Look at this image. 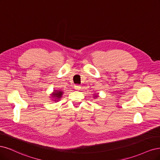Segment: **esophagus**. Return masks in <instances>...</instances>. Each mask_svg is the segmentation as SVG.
Returning <instances> with one entry per match:
<instances>
[{"label": "esophagus", "mask_w": 160, "mask_h": 160, "mask_svg": "<svg viewBox=\"0 0 160 160\" xmlns=\"http://www.w3.org/2000/svg\"><path fill=\"white\" fill-rule=\"evenodd\" d=\"M74 88L76 90H79L81 88V86L80 85H78V84H76V85H74Z\"/></svg>", "instance_id": "1"}]
</instances>
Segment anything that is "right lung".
Returning <instances> with one entry per match:
<instances>
[{"instance_id":"add662e5","label":"right lung","mask_w":160,"mask_h":160,"mask_svg":"<svg viewBox=\"0 0 160 160\" xmlns=\"http://www.w3.org/2000/svg\"><path fill=\"white\" fill-rule=\"evenodd\" d=\"M62 93H63V92L60 91V90H56L55 92H53V94H52V98H54V99L58 100V99L61 98L62 96ZM56 100H55L54 101H56Z\"/></svg>"}]
</instances>
